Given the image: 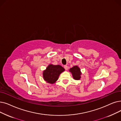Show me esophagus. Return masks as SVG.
I'll return each instance as SVG.
<instances>
[{
	"label": "esophagus",
	"mask_w": 121,
	"mask_h": 121,
	"mask_svg": "<svg viewBox=\"0 0 121 121\" xmlns=\"http://www.w3.org/2000/svg\"><path fill=\"white\" fill-rule=\"evenodd\" d=\"M64 69H65V70H68V67L67 65H65V66H64Z\"/></svg>",
	"instance_id": "obj_1"
}]
</instances>
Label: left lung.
<instances>
[{
  "label": "left lung",
  "instance_id": "1",
  "mask_svg": "<svg viewBox=\"0 0 121 121\" xmlns=\"http://www.w3.org/2000/svg\"><path fill=\"white\" fill-rule=\"evenodd\" d=\"M80 69L78 66H75L70 69V72L72 73L73 77L75 80H78L81 78V71Z\"/></svg>",
  "mask_w": 121,
  "mask_h": 121
}]
</instances>
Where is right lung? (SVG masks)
<instances>
[{
    "instance_id": "right-lung-1",
    "label": "right lung",
    "mask_w": 121,
    "mask_h": 121,
    "mask_svg": "<svg viewBox=\"0 0 121 121\" xmlns=\"http://www.w3.org/2000/svg\"><path fill=\"white\" fill-rule=\"evenodd\" d=\"M64 70V68L60 65H49L43 71L44 79L48 83H53L58 80L60 73Z\"/></svg>"
}]
</instances>
